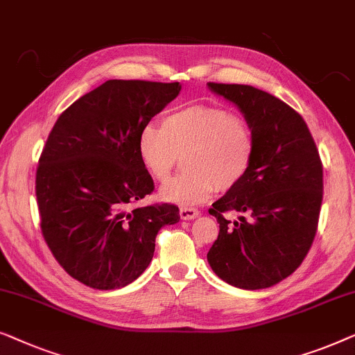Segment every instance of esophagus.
Returning a JSON list of instances; mask_svg holds the SVG:
<instances>
[{
	"label": "esophagus",
	"instance_id": "34e87169",
	"mask_svg": "<svg viewBox=\"0 0 355 355\" xmlns=\"http://www.w3.org/2000/svg\"><path fill=\"white\" fill-rule=\"evenodd\" d=\"M199 216V211L194 207H180V217L183 218V220H193V218H196Z\"/></svg>",
	"mask_w": 355,
	"mask_h": 355
}]
</instances>
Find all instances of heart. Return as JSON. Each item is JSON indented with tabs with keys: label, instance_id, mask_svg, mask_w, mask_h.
Listing matches in <instances>:
<instances>
[{
	"label": "heart",
	"instance_id": "1",
	"mask_svg": "<svg viewBox=\"0 0 355 355\" xmlns=\"http://www.w3.org/2000/svg\"><path fill=\"white\" fill-rule=\"evenodd\" d=\"M256 141L249 123L225 107L193 104L139 132L138 153L157 182H167L184 156L187 172L164 184L166 201L193 206L207 201L217 189L238 187L251 168Z\"/></svg>",
	"mask_w": 355,
	"mask_h": 355
}]
</instances>
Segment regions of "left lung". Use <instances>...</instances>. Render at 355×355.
<instances>
[{
    "label": "left lung",
    "instance_id": "obj_1",
    "mask_svg": "<svg viewBox=\"0 0 355 355\" xmlns=\"http://www.w3.org/2000/svg\"><path fill=\"white\" fill-rule=\"evenodd\" d=\"M207 87L238 106L256 141L248 175L209 209L220 232L207 262L232 286L270 288L301 266L315 238L323 199L318 149L304 119L273 94L251 85ZM227 211L239 220L227 221Z\"/></svg>",
    "mask_w": 355,
    "mask_h": 355
}]
</instances>
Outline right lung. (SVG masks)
Segmentation results:
<instances>
[{
  "instance_id": "obj_1",
  "label": "right lung",
  "mask_w": 355,
  "mask_h": 355,
  "mask_svg": "<svg viewBox=\"0 0 355 355\" xmlns=\"http://www.w3.org/2000/svg\"><path fill=\"white\" fill-rule=\"evenodd\" d=\"M180 89L178 82L107 80L71 104L49 133L35 180L40 225L61 267L89 288L135 282L153 261L159 230L180 220L173 204L128 211L154 189L139 132Z\"/></svg>"
}]
</instances>
